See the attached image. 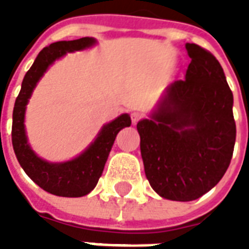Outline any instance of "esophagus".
<instances>
[{
	"label": "esophagus",
	"instance_id": "esophagus-1",
	"mask_svg": "<svg viewBox=\"0 0 249 249\" xmlns=\"http://www.w3.org/2000/svg\"><path fill=\"white\" fill-rule=\"evenodd\" d=\"M144 117V114L139 113V112H133V113L130 114V119H132V124L136 125L139 121H140L141 119Z\"/></svg>",
	"mask_w": 249,
	"mask_h": 249
}]
</instances>
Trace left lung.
<instances>
[{"label": "left lung", "instance_id": "left-lung-1", "mask_svg": "<svg viewBox=\"0 0 249 249\" xmlns=\"http://www.w3.org/2000/svg\"><path fill=\"white\" fill-rule=\"evenodd\" d=\"M185 49V78L167 88L151 120L137 124L146 178L175 201L196 200L219 183L236 140L233 94L220 62L196 44Z\"/></svg>", "mask_w": 249, "mask_h": 249}]
</instances>
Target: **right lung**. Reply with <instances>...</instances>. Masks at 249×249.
Masks as SVG:
<instances>
[{
  "label": "right lung",
  "instance_id": "1",
  "mask_svg": "<svg viewBox=\"0 0 249 249\" xmlns=\"http://www.w3.org/2000/svg\"><path fill=\"white\" fill-rule=\"evenodd\" d=\"M96 42L92 37H82L73 41H58L45 46L38 53L29 71H26L19 94L16 98L12 124V144L19 165L25 173L46 192L62 197H81L96 187L103 175L109 152L120 130L129 126L130 117L121 114L103 128L100 135L82 155L68 162L51 164L37 157L28 145L24 128L25 107L48 66L65 54L66 52L80 51Z\"/></svg>",
  "mask_w": 249,
  "mask_h": 249
}]
</instances>
